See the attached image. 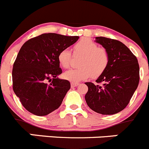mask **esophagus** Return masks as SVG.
Here are the masks:
<instances>
[{
  "mask_svg": "<svg viewBox=\"0 0 149 149\" xmlns=\"http://www.w3.org/2000/svg\"><path fill=\"white\" fill-rule=\"evenodd\" d=\"M79 85V83H71V87H77Z\"/></svg>",
  "mask_w": 149,
  "mask_h": 149,
  "instance_id": "1",
  "label": "esophagus"
}]
</instances>
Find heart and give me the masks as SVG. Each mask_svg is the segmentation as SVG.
Segmentation results:
<instances>
[{
  "label": "heart",
  "mask_w": 149,
  "mask_h": 149,
  "mask_svg": "<svg viewBox=\"0 0 149 149\" xmlns=\"http://www.w3.org/2000/svg\"><path fill=\"white\" fill-rule=\"evenodd\" d=\"M73 52L76 56H82L79 62L81 68L70 69L64 73V78L70 82L79 83L90 76L95 79L106 70L109 64L107 51L90 39L83 38L77 42L73 46ZM71 59V51L68 48L62 50L58 55V61L64 68L70 66Z\"/></svg>",
  "instance_id": "obj_1"
}]
</instances>
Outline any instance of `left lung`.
Returning a JSON list of instances; mask_svg holds the SVG:
<instances>
[{"instance_id":"1","label":"left lung","mask_w":149,"mask_h":149,"mask_svg":"<svg viewBox=\"0 0 149 149\" xmlns=\"http://www.w3.org/2000/svg\"><path fill=\"white\" fill-rule=\"evenodd\" d=\"M109 54L106 70L97 79L103 86L86 82L88 91L85 101L89 107L97 113L114 115L128 105L139 84L138 61L132 51L118 40L104 37H95Z\"/></svg>"}]
</instances>
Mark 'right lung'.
<instances>
[{
    "instance_id": "obj_1",
    "label": "right lung",
    "mask_w": 149,
    "mask_h": 149,
    "mask_svg": "<svg viewBox=\"0 0 149 149\" xmlns=\"http://www.w3.org/2000/svg\"><path fill=\"white\" fill-rule=\"evenodd\" d=\"M79 38L48 33L28 40L21 47L13 65V90L31 113L44 116L60 107L70 83L57 77L62 73L58 55ZM51 77L52 82L48 85L46 81Z\"/></svg>"
}]
</instances>
